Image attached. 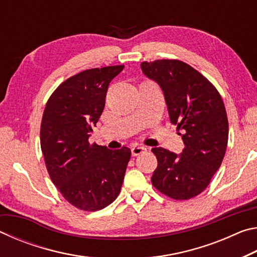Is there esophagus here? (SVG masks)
<instances>
[{"instance_id":"1","label":"esophagus","mask_w":257,"mask_h":257,"mask_svg":"<svg viewBox=\"0 0 257 257\" xmlns=\"http://www.w3.org/2000/svg\"><path fill=\"white\" fill-rule=\"evenodd\" d=\"M147 149L145 146H141V145H136V146H134L133 149H132V153H133V155H139V154H142V153H144V152L146 151Z\"/></svg>"}]
</instances>
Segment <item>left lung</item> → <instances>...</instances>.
Returning <instances> with one entry per match:
<instances>
[{
  "instance_id": "1",
  "label": "left lung",
  "mask_w": 257,
  "mask_h": 257,
  "mask_svg": "<svg viewBox=\"0 0 257 257\" xmlns=\"http://www.w3.org/2000/svg\"><path fill=\"white\" fill-rule=\"evenodd\" d=\"M141 68L162 89L171 123L181 130L185 144L180 154L152 149L158 159L152 184L178 201L197 196L219 170L227 150L229 125L222 98L205 77L182 61L143 62Z\"/></svg>"
}]
</instances>
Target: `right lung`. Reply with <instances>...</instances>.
Returning a JSON list of instances; mask_svg holds the SVG:
<instances>
[{
	"instance_id": "add662e5",
	"label": "right lung",
	"mask_w": 257,
	"mask_h": 257,
	"mask_svg": "<svg viewBox=\"0 0 257 257\" xmlns=\"http://www.w3.org/2000/svg\"><path fill=\"white\" fill-rule=\"evenodd\" d=\"M123 66L95 68L63 81L46 103L41 147L53 184L73 206L98 211L118 197L132 152L90 145L111 80Z\"/></svg>"
}]
</instances>
